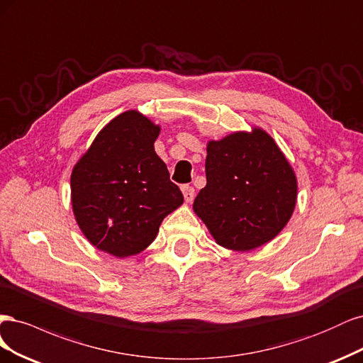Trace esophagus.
<instances>
[{
	"label": "esophagus",
	"mask_w": 363,
	"mask_h": 363,
	"mask_svg": "<svg viewBox=\"0 0 363 363\" xmlns=\"http://www.w3.org/2000/svg\"><path fill=\"white\" fill-rule=\"evenodd\" d=\"M182 194H184V199L186 203H191L193 199H194V189L190 185H184L182 186Z\"/></svg>",
	"instance_id": "esophagus-1"
}]
</instances>
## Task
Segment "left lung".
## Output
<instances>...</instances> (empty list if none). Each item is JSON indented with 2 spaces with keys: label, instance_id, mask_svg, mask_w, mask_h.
<instances>
[{
  "label": "left lung",
  "instance_id": "obj_1",
  "mask_svg": "<svg viewBox=\"0 0 363 363\" xmlns=\"http://www.w3.org/2000/svg\"><path fill=\"white\" fill-rule=\"evenodd\" d=\"M205 172L206 185L193 209L221 247L258 249L277 237L294 213V169L262 128L209 140Z\"/></svg>",
  "mask_w": 363,
  "mask_h": 363
}]
</instances>
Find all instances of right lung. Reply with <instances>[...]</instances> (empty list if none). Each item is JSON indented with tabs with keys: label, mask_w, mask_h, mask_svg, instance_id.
Returning <instances> with one entry per match:
<instances>
[{
	"label": "right lung",
	"mask_w": 363,
	"mask_h": 363,
	"mask_svg": "<svg viewBox=\"0 0 363 363\" xmlns=\"http://www.w3.org/2000/svg\"><path fill=\"white\" fill-rule=\"evenodd\" d=\"M161 128L137 110L105 125L71 174L77 223L96 249L116 258L143 252L184 203L154 143Z\"/></svg>",
	"instance_id": "obj_1"
}]
</instances>
